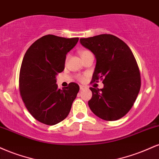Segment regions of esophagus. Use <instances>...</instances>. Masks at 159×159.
Masks as SVG:
<instances>
[{"mask_svg":"<svg viewBox=\"0 0 159 159\" xmlns=\"http://www.w3.org/2000/svg\"><path fill=\"white\" fill-rule=\"evenodd\" d=\"M85 88H86V87H85V85H80V90H83V89H85Z\"/></svg>","mask_w":159,"mask_h":159,"instance_id":"1","label":"esophagus"}]
</instances>
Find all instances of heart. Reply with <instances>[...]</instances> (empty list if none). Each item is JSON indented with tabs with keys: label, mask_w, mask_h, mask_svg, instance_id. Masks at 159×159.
I'll use <instances>...</instances> for the list:
<instances>
[{
	"label": "heart",
	"mask_w": 159,
	"mask_h": 159,
	"mask_svg": "<svg viewBox=\"0 0 159 159\" xmlns=\"http://www.w3.org/2000/svg\"><path fill=\"white\" fill-rule=\"evenodd\" d=\"M89 53H90V51H89V50H81V51H80V57H83L84 56H85L86 54H88ZM79 79L83 80V77H79Z\"/></svg>",
	"instance_id": "obj_1"
}]
</instances>
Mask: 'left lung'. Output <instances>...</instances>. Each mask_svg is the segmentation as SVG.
Here are the masks:
<instances>
[{
    "label": "left lung",
    "mask_w": 159,
    "mask_h": 159,
    "mask_svg": "<svg viewBox=\"0 0 159 159\" xmlns=\"http://www.w3.org/2000/svg\"><path fill=\"white\" fill-rule=\"evenodd\" d=\"M80 43L96 58L92 82L100 79L104 85L101 89L90 88L89 108L102 120H118L131 109L141 88L135 57L127 44L113 35L80 39Z\"/></svg>",
    "instance_id": "obj_1"
}]
</instances>
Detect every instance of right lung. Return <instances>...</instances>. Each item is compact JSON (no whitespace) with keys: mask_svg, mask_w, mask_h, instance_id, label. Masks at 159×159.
Segmentation results:
<instances>
[{"mask_svg":"<svg viewBox=\"0 0 159 159\" xmlns=\"http://www.w3.org/2000/svg\"><path fill=\"white\" fill-rule=\"evenodd\" d=\"M79 38L46 35L28 48L20 70L22 100L32 116L47 125H55L68 115L80 87L70 83L58 89L57 76L65 69L67 53Z\"/></svg>","mask_w":159,"mask_h":159,"instance_id":"right-lung-1","label":"right lung"}]
</instances>
